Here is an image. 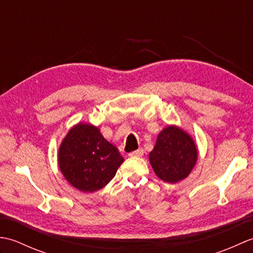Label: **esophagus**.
Instances as JSON below:
<instances>
[{
	"label": "esophagus",
	"mask_w": 253,
	"mask_h": 253,
	"mask_svg": "<svg viewBox=\"0 0 253 253\" xmlns=\"http://www.w3.org/2000/svg\"><path fill=\"white\" fill-rule=\"evenodd\" d=\"M143 153H144L143 149H138V150H136V151L130 152L129 157H142Z\"/></svg>",
	"instance_id": "obj_1"
}]
</instances>
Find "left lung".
I'll use <instances>...</instances> for the list:
<instances>
[{"label":"left lung","instance_id":"1","mask_svg":"<svg viewBox=\"0 0 253 253\" xmlns=\"http://www.w3.org/2000/svg\"><path fill=\"white\" fill-rule=\"evenodd\" d=\"M197 158V148L191 137L175 126H169L160 132L154 149L149 154L155 174L166 182L186 178Z\"/></svg>","mask_w":253,"mask_h":253}]
</instances>
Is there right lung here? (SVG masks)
Listing matches in <instances>:
<instances>
[{
    "instance_id": "add662e5",
    "label": "right lung",
    "mask_w": 253,
    "mask_h": 253,
    "mask_svg": "<svg viewBox=\"0 0 253 253\" xmlns=\"http://www.w3.org/2000/svg\"><path fill=\"white\" fill-rule=\"evenodd\" d=\"M123 161L118 149L89 124L73 127L58 151V165L64 177L84 192L96 191L109 184Z\"/></svg>"
}]
</instances>
